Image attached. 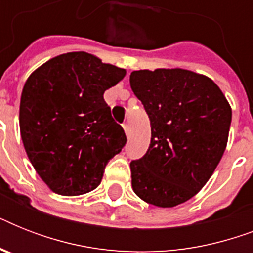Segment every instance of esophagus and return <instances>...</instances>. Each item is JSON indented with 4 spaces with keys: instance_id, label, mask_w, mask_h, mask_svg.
<instances>
[{
    "instance_id": "obj_1",
    "label": "esophagus",
    "mask_w": 253,
    "mask_h": 253,
    "mask_svg": "<svg viewBox=\"0 0 253 253\" xmlns=\"http://www.w3.org/2000/svg\"><path fill=\"white\" fill-rule=\"evenodd\" d=\"M122 126H123V130H125V132H126V135H127V136H128V134H130V128H128V125H127V123L125 122L122 125Z\"/></svg>"
}]
</instances>
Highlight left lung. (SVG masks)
<instances>
[{"mask_svg": "<svg viewBox=\"0 0 253 253\" xmlns=\"http://www.w3.org/2000/svg\"><path fill=\"white\" fill-rule=\"evenodd\" d=\"M130 85L151 123L146 155L130 163L132 189L159 208L184 204L223 156L231 107L214 81L186 69L134 71Z\"/></svg>", "mask_w": 253, "mask_h": 253, "instance_id": "8db88e82", "label": "left lung"}]
</instances>
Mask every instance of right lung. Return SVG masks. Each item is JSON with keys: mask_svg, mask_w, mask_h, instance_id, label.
<instances>
[{"mask_svg": "<svg viewBox=\"0 0 253 253\" xmlns=\"http://www.w3.org/2000/svg\"><path fill=\"white\" fill-rule=\"evenodd\" d=\"M126 71L86 52H68L39 67L21 95L19 127L30 162L52 192L80 196L102 180L127 142L103 93Z\"/></svg>", "mask_w": 253, "mask_h": 253, "instance_id": "add662e5", "label": "right lung"}]
</instances>
